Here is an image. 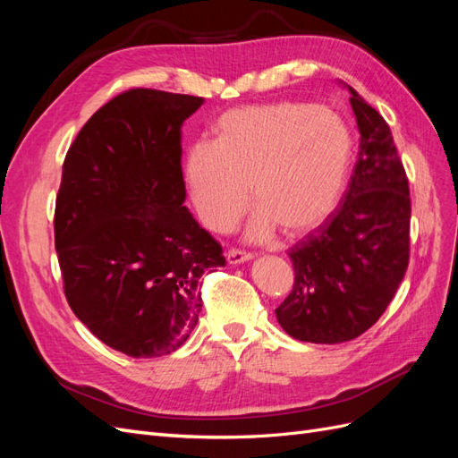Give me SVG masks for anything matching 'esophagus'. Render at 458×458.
I'll return each mask as SVG.
<instances>
[{
	"instance_id": "34e87169",
	"label": "esophagus",
	"mask_w": 458,
	"mask_h": 458,
	"mask_svg": "<svg viewBox=\"0 0 458 458\" xmlns=\"http://www.w3.org/2000/svg\"><path fill=\"white\" fill-rule=\"evenodd\" d=\"M254 256L250 252H242V250H229L227 252V261L231 263V266H239V263H244V261H250Z\"/></svg>"
}]
</instances>
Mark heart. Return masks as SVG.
Segmentation results:
<instances>
[{
  "label": "heart",
  "mask_w": 458,
  "mask_h": 458,
  "mask_svg": "<svg viewBox=\"0 0 458 458\" xmlns=\"http://www.w3.org/2000/svg\"><path fill=\"white\" fill-rule=\"evenodd\" d=\"M353 155V133L335 110L301 101L246 105L219 116L214 141L187 147L183 179L210 231L237 224L252 191L258 208L246 237L267 241L279 225L298 237L336 212Z\"/></svg>",
  "instance_id": "obj_1"
}]
</instances>
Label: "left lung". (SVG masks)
Listing matches in <instances>:
<instances>
[{
    "label": "left lung",
    "mask_w": 458,
    "mask_h": 458,
    "mask_svg": "<svg viewBox=\"0 0 458 458\" xmlns=\"http://www.w3.org/2000/svg\"><path fill=\"white\" fill-rule=\"evenodd\" d=\"M345 88L361 135L353 175L336 212L290 248L294 286L275 310L286 335L311 344L363 335L409 266V182L394 135L378 110Z\"/></svg>",
    "instance_id": "1"
}]
</instances>
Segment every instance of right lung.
<instances>
[{"label":"right lung","mask_w":458,"mask_h":458,"mask_svg":"<svg viewBox=\"0 0 458 458\" xmlns=\"http://www.w3.org/2000/svg\"><path fill=\"white\" fill-rule=\"evenodd\" d=\"M202 97L130 89L86 122L63 164L55 250L74 315L130 357L175 352L199 323L200 276L225 266L192 217L182 126Z\"/></svg>","instance_id":"add662e5"}]
</instances>
